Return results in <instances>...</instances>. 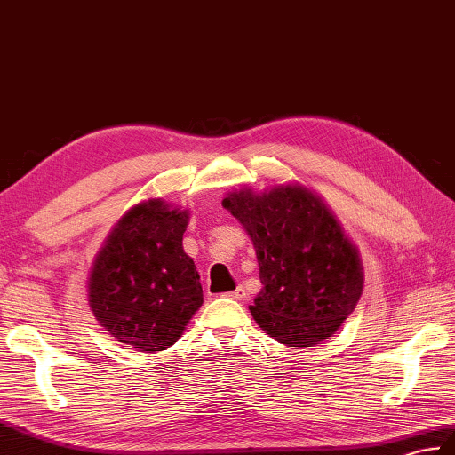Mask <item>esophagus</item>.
<instances>
[{
	"label": "esophagus",
	"instance_id": "esophagus-1",
	"mask_svg": "<svg viewBox=\"0 0 455 455\" xmlns=\"http://www.w3.org/2000/svg\"><path fill=\"white\" fill-rule=\"evenodd\" d=\"M225 297H228V299H232V300H244V299H246V291H244V287H238L236 291L227 292Z\"/></svg>",
	"mask_w": 455,
	"mask_h": 455
}]
</instances>
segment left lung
I'll use <instances>...</instances> for the list:
<instances>
[{
	"instance_id": "8db88e82",
	"label": "left lung",
	"mask_w": 455,
	"mask_h": 455,
	"mask_svg": "<svg viewBox=\"0 0 455 455\" xmlns=\"http://www.w3.org/2000/svg\"><path fill=\"white\" fill-rule=\"evenodd\" d=\"M223 207L253 242L263 289L253 320L287 347L318 345L339 330L364 289L361 253L323 199L299 182L232 189Z\"/></svg>"
}]
</instances>
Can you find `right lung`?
<instances>
[{"mask_svg":"<svg viewBox=\"0 0 455 455\" xmlns=\"http://www.w3.org/2000/svg\"><path fill=\"white\" fill-rule=\"evenodd\" d=\"M188 220L189 209L145 199L125 211L92 261L89 308L135 351L171 348L202 308L199 273L182 246Z\"/></svg>","mask_w":455,"mask_h":455,"instance_id":"add662e5","label":"right lung"}]
</instances>
